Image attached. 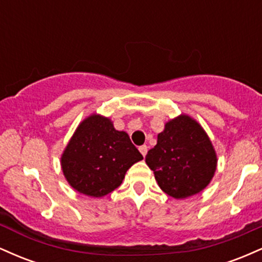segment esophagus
<instances>
[{
    "mask_svg": "<svg viewBox=\"0 0 262 262\" xmlns=\"http://www.w3.org/2000/svg\"><path fill=\"white\" fill-rule=\"evenodd\" d=\"M139 151L141 152V155L145 156L146 152H148V146H146V145H141L140 148H139Z\"/></svg>",
    "mask_w": 262,
    "mask_h": 262,
    "instance_id": "esophagus-1",
    "label": "esophagus"
}]
</instances>
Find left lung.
Instances as JSON below:
<instances>
[{"label": "left lung", "instance_id": "8db88e82", "mask_svg": "<svg viewBox=\"0 0 262 262\" xmlns=\"http://www.w3.org/2000/svg\"><path fill=\"white\" fill-rule=\"evenodd\" d=\"M145 161L160 188L176 200L206 188L217 169V155L208 135L186 114L165 124Z\"/></svg>", "mask_w": 262, "mask_h": 262}]
</instances>
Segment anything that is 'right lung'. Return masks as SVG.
Listing matches in <instances>:
<instances>
[{"instance_id":"right-lung-1","label":"right lung","mask_w":262,"mask_h":262,"mask_svg":"<svg viewBox=\"0 0 262 262\" xmlns=\"http://www.w3.org/2000/svg\"><path fill=\"white\" fill-rule=\"evenodd\" d=\"M143 155L125 132L116 130L110 118L91 114L80 123L61 155V169L74 189L103 197L118 187L125 172Z\"/></svg>"}]
</instances>
